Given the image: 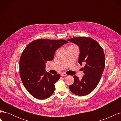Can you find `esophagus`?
Masks as SVG:
<instances>
[{
    "mask_svg": "<svg viewBox=\"0 0 121 121\" xmlns=\"http://www.w3.org/2000/svg\"><path fill=\"white\" fill-rule=\"evenodd\" d=\"M60 75H61V77H65V76H67V75L66 74H65V73H61Z\"/></svg>",
    "mask_w": 121,
    "mask_h": 121,
    "instance_id": "1",
    "label": "esophagus"
}]
</instances>
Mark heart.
I'll return each mask as SVG.
<instances>
[{
    "mask_svg": "<svg viewBox=\"0 0 121 121\" xmlns=\"http://www.w3.org/2000/svg\"><path fill=\"white\" fill-rule=\"evenodd\" d=\"M72 46H73V45H72Z\"/></svg>",
    "mask_w": 121,
    "mask_h": 121,
    "instance_id": "heart-1",
    "label": "heart"
}]
</instances>
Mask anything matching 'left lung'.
I'll use <instances>...</instances> for the list:
<instances>
[{
    "mask_svg": "<svg viewBox=\"0 0 121 121\" xmlns=\"http://www.w3.org/2000/svg\"><path fill=\"white\" fill-rule=\"evenodd\" d=\"M80 48L78 63L85 64L81 79L74 76V82L69 86L71 92L79 96L89 94L96 87L105 67V55L99 43L90 37H76L68 40Z\"/></svg>",
    "mask_w": 121,
    "mask_h": 121,
    "instance_id": "8db88e82",
    "label": "left lung"
}]
</instances>
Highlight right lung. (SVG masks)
I'll return each instance as SVG.
<instances>
[{
	"label": "right lung",
	"mask_w": 121,
	"mask_h": 121,
	"mask_svg": "<svg viewBox=\"0 0 121 121\" xmlns=\"http://www.w3.org/2000/svg\"><path fill=\"white\" fill-rule=\"evenodd\" d=\"M65 40L40 39L30 43L22 54L20 60V75L28 92L39 99L50 97L55 90L54 84L60 74L52 75L45 70V63L53 59L54 53L67 43Z\"/></svg>",
	"instance_id": "add662e5"
}]
</instances>
